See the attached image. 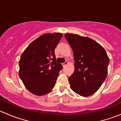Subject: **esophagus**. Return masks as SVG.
I'll use <instances>...</instances> for the list:
<instances>
[{
	"instance_id": "obj_1",
	"label": "esophagus",
	"mask_w": 121,
	"mask_h": 121,
	"mask_svg": "<svg viewBox=\"0 0 121 121\" xmlns=\"http://www.w3.org/2000/svg\"><path fill=\"white\" fill-rule=\"evenodd\" d=\"M68 61H65L64 63H63V64H62V65H63V67H65L67 65H68Z\"/></svg>"
}]
</instances>
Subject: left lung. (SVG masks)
Masks as SVG:
<instances>
[{"mask_svg": "<svg viewBox=\"0 0 121 121\" xmlns=\"http://www.w3.org/2000/svg\"><path fill=\"white\" fill-rule=\"evenodd\" d=\"M67 41L73 49L74 71L68 78L70 88L82 97L97 92L106 79L109 59L105 50L91 38L67 33Z\"/></svg>", "mask_w": 121, "mask_h": 121, "instance_id": "left-lung-1", "label": "left lung"}]
</instances>
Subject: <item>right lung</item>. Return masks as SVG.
<instances>
[{
  "label": "right lung",
  "mask_w": 121,
  "mask_h": 121,
  "mask_svg": "<svg viewBox=\"0 0 121 121\" xmlns=\"http://www.w3.org/2000/svg\"><path fill=\"white\" fill-rule=\"evenodd\" d=\"M60 33H46L31 42L19 60V77L26 88L33 94L44 95L56 84L63 68L56 62L54 50L61 39Z\"/></svg>",
  "instance_id": "add662e5"
}]
</instances>
